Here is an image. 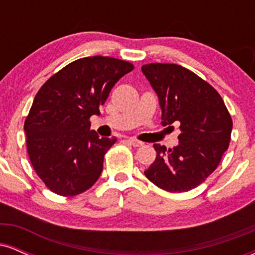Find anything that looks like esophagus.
Here are the masks:
<instances>
[{"mask_svg": "<svg viewBox=\"0 0 255 255\" xmlns=\"http://www.w3.org/2000/svg\"><path fill=\"white\" fill-rule=\"evenodd\" d=\"M127 141L129 142V144H130L131 146H134V147H140V146L144 145V142H142V141H139V140L134 139V137H128Z\"/></svg>", "mask_w": 255, "mask_h": 255, "instance_id": "obj_1", "label": "esophagus"}]
</instances>
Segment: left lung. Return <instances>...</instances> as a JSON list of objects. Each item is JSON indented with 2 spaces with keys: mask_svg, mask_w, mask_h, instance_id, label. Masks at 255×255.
<instances>
[{
  "mask_svg": "<svg viewBox=\"0 0 255 255\" xmlns=\"http://www.w3.org/2000/svg\"><path fill=\"white\" fill-rule=\"evenodd\" d=\"M141 71L159 101L162 125L178 124L181 130L175 147L153 145L156 159L144 174L164 191H191L216 170L229 147V111L211 85L182 66L150 63Z\"/></svg>",
  "mask_w": 255,
  "mask_h": 255,
  "instance_id": "left-lung-1",
  "label": "left lung"
}]
</instances>
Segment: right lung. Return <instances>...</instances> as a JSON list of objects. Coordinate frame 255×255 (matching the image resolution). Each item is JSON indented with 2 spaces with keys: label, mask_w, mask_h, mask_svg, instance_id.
<instances>
[{
  "label": "right lung",
  "mask_w": 255,
  "mask_h": 255,
  "mask_svg": "<svg viewBox=\"0 0 255 255\" xmlns=\"http://www.w3.org/2000/svg\"><path fill=\"white\" fill-rule=\"evenodd\" d=\"M133 64L114 57L79 58L38 91L24 130L28 157L50 191L74 197L91 188L103 170L104 154L115 137L90 129V118Z\"/></svg>",
  "instance_id": "obj_1"
}]
</instances>
